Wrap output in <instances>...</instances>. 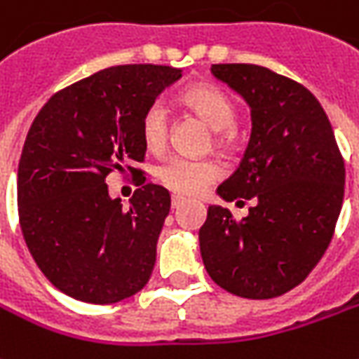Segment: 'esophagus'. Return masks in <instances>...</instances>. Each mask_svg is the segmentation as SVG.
I'll return each instance as SVG.
<instances>
[{
	"instance_id": "esophagus-1",
	"label": "esophagus",
	"mask_w": 359,
	"mask_h": 359,
	"mask_svg": "<svg viewBox=\"0 0 359 359\" xmlns=\"http://www.w3.org/2000/svg\"><path fill=\"white\" fill-rule=\"evenodd\" d=\"M187 202V198L184 196H179V194H175L172 198H170V204H172V208H180L182 204Z\"/></svg>"
}]
</instances>
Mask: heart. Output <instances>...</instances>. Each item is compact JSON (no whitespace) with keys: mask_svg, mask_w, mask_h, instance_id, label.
I'll return each instance as SVG.
<instances>
[{"mask_svg":"<svg viewBox=\"0 0 359 359\" xmlns=\"http://www.w3.org/2000/svg\"><path fill=\"white\" fill-rule=\"evenodd\" d=\"M184 104L194 109L212 129L224 131L233 128L238 111L236 104L222 88L212 84L192 86L184 92ZM141 139L153 153H161L169 139V111L163 102H153L141 116ZM155 177L163 187L177 194H198L220 177V167L214 161L169 157L161 163Z\"/></svg>","mask_w":359,"mask_h":359,"instance_id":"1","label":"heart"}]
</instances>
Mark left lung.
Instances as JSON below:
<instances>
[{"instance_id":"1","label":"left lung","mask_w":359,"mask_h":359,"mask_svg":"<svg viewBox=\"0 0 359 359\" xmlns=\"http://www.w3.org/2000/svg\"><path fill=\"white\" fill-rule=\"evenodd\" d=\"M251 109L240 167L218 187L226 202L253 200L236 220L208 206L198 231L212 281L243 299H273L306 279L332 240L344 200V161L323 106L306 88L257 65H212Z\"/></svg>"}]
</instances>
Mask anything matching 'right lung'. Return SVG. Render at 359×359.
<instances>
[{
    "label": "right lung",
    "instance_id": "obj_1",
    "mask_svg": "<svg viewBox=\"0 0 359 359\" xmlns=\"http://www.w3.org/2000/svg\"><path fill=\"white\" fill-rule=\"evenodd\" d=\"M180 76L159 65L100 70L57 92L27 133L17 169L21 231L46 279L76 301H123L153 273L169 190L143 184L123 208L106 177L143 161L141 116Z\"/></svg>",
    "mask_w": 359,
    "mask_h": 359
}]
</instances>
